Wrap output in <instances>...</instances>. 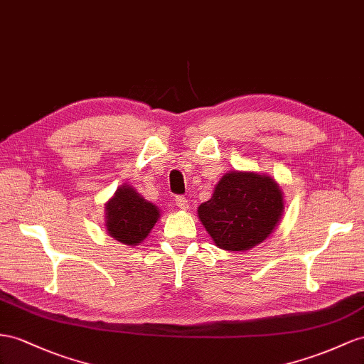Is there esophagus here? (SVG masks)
<instances>
[{"instance_id":"obj_1","label":"esophagus","mask_w":364,"mask_h":364,"mask_svg":"<svg viewBox=\"0 0 364 364\" xmlns=\"http://www.w3.org/2000/svg\"><path fill=\"white\" fill-rule=\"evenodd\" d=\"M175 203H176V206H178L180 209H188V208H189L188 198H186L184 195H176V197H175Z\"/></svg>"}]
</instances>
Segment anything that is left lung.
Masks as SVG:
<instances>
[{
  "label": "left lung",
  "instance_id": "left-lung-1",
  "mask_svg": "<svg viewBox=\"0 0 364 364\" xmlns=\"http://www.w3.org/2000/svg\"><path fill=\"white\" fill-rule=\"evenodd\" d=\"M282 212L283 195L271 176L229 172L198 208V217L218 247L247 250L269 237Z\"/></svg>",
  "mask_w": 364,
  "mask_h": 364
}]
</instances>
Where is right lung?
<instances>
[{
	"instance_id": "1",
	"label": "right lung",
	"mask_w": 364,
	"mask_h": 364,
	"mask_svg": "<svg viewBox=\"0 0 364 364\" xmlns=\"http://www.w3.org/2000/svg\"><path fill=\"white\" fill-rule=\"evenodd\" d=\"M160 217V212L152 203L123 186L115 192V197L106 204V228L109 234L119 243L135 246L149 235Z\"/></svg>"
}]
</instances>
